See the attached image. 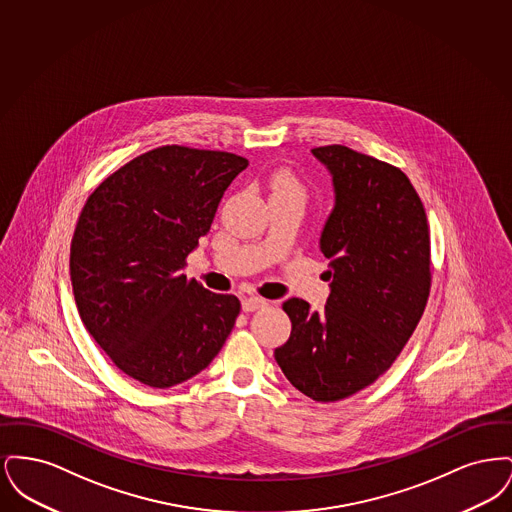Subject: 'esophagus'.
I'll return each instance as SVG.
<instances>
[{"mask_svg": "<svg viewBox=\"0 0 512 512\" xmlns=\"http://www.w3.org/2000/svg\"><path fill=\"white\" fill-rule=\"evenodd\" d=\"M263 307H267V301L263 297L249 295V297L242 299V309H244L245 313H253V311L263 309Z\"/></svg>", "mask_w": 512, "mask_h": 512, "instance_id": "1", "label": "esophagus"}]
</instances>
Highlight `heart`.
Segmentation results:
<instances>
[{
    "instance_id": "1",
    "label": "heart",
    "mask_w": 512,
    "mask_h": 512,
    "mask_svg": "<svg viewBox=\"0 0 512 512\" xmlns=\"http://www.w3.org/2000/svg\"><path fill=\"white\" fill-rule=\"evenodd\" d=\"M272 192H274V194H293L303 197L301 184H299L288 171L274 174V178H272Z\"/></svg>"
}]
</instances>
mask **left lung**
Wrapping results in <instances>:
<instances>
[{
  "mask_svg": "<svg viewBox=\"0 0 512 512\" xmlns=\"http://www.w3.org/2000/svg\"><path fill=\"white\" fill-rule=\"evenodd\" d=\"M313 155L334 186L318 242L330 295L320 313L299 297L282 305L292 334L274 359L293 388L332 403L370 386L413 336L430 293V230L405 172L345 146Z\"/></svg>",
  "mask_w": 512,
  "mask_h": 512,
  "instance_id": "1",
  "label": "left lung"
}]
</instances>
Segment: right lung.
Masks as SVG:
<instances>
[{
	"mask_svg": "<svg viewBox=\"0 0 512 512\" xmlns=\"http://www.w3.org/2000/svg\"><path fill=\"white\" fill-rule=\"evenodd\" d=\"M249 161L165 146L132 159L88 197L71 242L80 318L109 359L149 388L190 380L219 355L240 301L182 268Z\"/></svg>",
	"mask_w": 512,
	"mask_h": 512,
	"instance_id": "1",
	"label": "right lung"
}]
</instances>
